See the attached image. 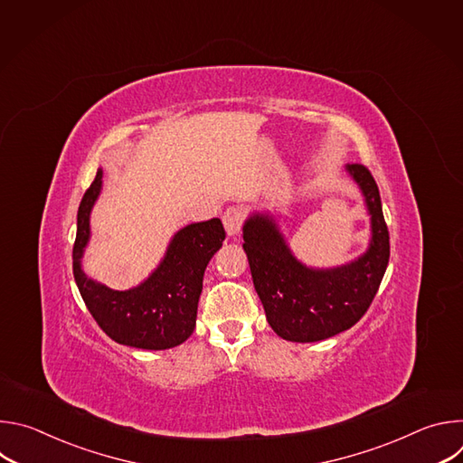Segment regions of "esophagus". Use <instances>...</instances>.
Returning <instances> with one entry per match:
<instances>
[{
    "instance_id": "1",
    "label": "esophagus",
    "mask_w": 463,
    "mask_h": 463,
    "mask_svg": "<svg viewBox=\"0 0 463 463\" xmlns=\"http://www.w3.org/2000/svg\"><path fill=\"white\" fill-rule=\"evenodd\" d=\"M223 225L229 236H236L243 225V211L240 207H231L223 213Z\"/></svg>"
}]
</instances>
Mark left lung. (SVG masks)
I'll list each match as a JSON object with an SVG mask.
<instances>
[{
    "mask_svg": "<svg viewBox=\"0 0 463 463\" xmlns=\"http://www.w3.org/2000/svg\"><path fill=\"white\" fill-rule=\"evenodd\" d=\"M370 216L368 249L337 268H309L289 249L269 213L243 223V250L254 289L275 334L291 343H317L350 329L370 307L384 277L390 241L379 188L363 165H346Z\"/></svg>",
    "mask_w": 463,
    "mask_h": 463,
    "instance_id": "left-lung-1",
    "label": "left lung"
}]
</instances>
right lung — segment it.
<instances>
[{
	"mask_svg": "<svg viewBox=\"0 0 463 463\" xmlns=\"http://www.w3.org/2000/svg\"><path fill=\"white\" fill-rule=\"evenodd\" d=\"M100 190L102 168L80 202L73 247V275L90 313L118 345L141 350L179 346L195 327L207 263L225 240L222 222L213 218L183 227L146 280L126 291H115L90 279L82 269V256L91 236L90 216Z\"/></svg>",
	"mask_w": 463,
	"mask_h": 463,
	"instance_id": "add662e5",
	"label": "right lung"
}]
</instances>
